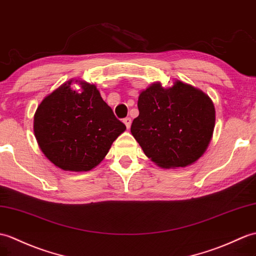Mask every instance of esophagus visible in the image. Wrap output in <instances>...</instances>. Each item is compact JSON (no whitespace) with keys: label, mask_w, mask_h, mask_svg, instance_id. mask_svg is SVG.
I'll list each match as a JSON object with an SVG mask.
<instances>
[{"label":"esophagus","mask_w":256,"mask_h":256,"mask_svg":"<svg viewBox=\"0 0 256 256\" xmlns=\"http://www.w3.org/2000/svg\"><path fill=\"white\" fill-rule=\"evenodd\" d=\"M123 123L126 124V126L128 128H130V123H132V120H130V118H126L123 120Z\"/></svg>","instance_id":"obj_1"}]
</instances>
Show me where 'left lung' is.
<instances>
[{"mask_svg":"<svg viewBox=\"0 0 256 256\" xmlns=\"http://www.w3.org/2000/svg\"><path fill=\"white\" fill-rule=\"evenodd\" d=\"M138 106L130 133L158 167H188L204 155L216 121L208 94L178 80L168 88L156 82L140 92Z\"/></svg>","mask_w":256,"mask_h":256,"instance_id":"left-lung-1","label":"left lung"}]
</instances>
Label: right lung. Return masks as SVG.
Here are the masks:
<instances>
[{
	"label": "right lung",
	"instance_id": "1",
	"mask_svg": "<svg viewBox=\"0 0 256 256\" xmlns=\"http://www.w3.org/2000/svg\"><path fill=\"white\" fill-rule=\"evenodd\" d=\"M73 82L81 86L72 88ZM126 126L94 84L70 80L41 101L34 133L44 155L64 171H89L102 162Z\"/></svg>",
	"mask_w": 256,
	"mask_h": 256
}]
</instances>
